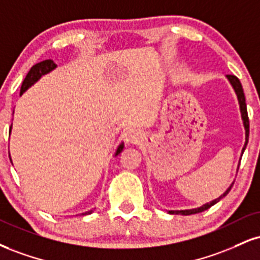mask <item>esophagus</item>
I'll return each instance as SVG.
<instances>
[{
    "label": "esophagus",
    "mask_w": 260,
    "mask_h": 260,
    "mask_svg": "<svg viewBox=\"0 0 260 260\" xmlns=\"http://www.w3.org/2000/svg\"><path fill=\"white\" fill-rule=\"evenodd\" d=\"M124 139L127 143H136L139 139V132L136 128H128L124 132Z\"/></svg>",
    "instance_id": "1"
}]
</instances>
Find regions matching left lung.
<instances>
[{
    "label": "left lung",
    "instance_id": "obj_1",
    "mask_svg": "<svg viewBox=\"0 0 260 260\" xmlns=\"http://www.w3.org/2000/svg\"><path fill=\"white\" fill-rule=\"evenodd\" d=\"M226 79L229 80L230 84H231V86H233V88H234V90H235V93H236V95H237V100H239L240 111H241V117H242L243 127H245V131H246V142H245V146H243V148H242V154H243V151H245V149H246V146H247V143H248V136H249V120H248V114H247V105H246L245 93H243L242 84H241L240 80L237 79L236 76H234V75H226ZM241 156H242V155H241ZM233 185H234V181H233V183H231V185L228 187L226 190H225V192L223 193V195H220L219 198L213 200V201L205 203V205H202L201 207L191 208V209H180V211H168V213H170V214L190 215V214L200 213V212L206 211V209H208L209 207H212V206L215 205V203L219 202L221 199L225 198V196H226L228 193H229V191L231 190V187H233Z\"/></svg>",
    "mask_w": 260,
    "mask_h": 260
}]
</instances>
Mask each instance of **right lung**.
I'll return each instance as SVG.
<instances>
[{
	"instance_id": "1",
	"label": "right lung",
	"mask_w": 260,
	"mask_h": 260,
	"mask_svg": "<svg viewBox=\"0 0 260 260\" xmlns=\"http://www.w3.org/2000/svg\"><path fill=\"white\" fill-rule=\"evenodd\" d=\"M57 68V64H55L54 61L51 60V59H48V60H43L41 62H37V64L34 65L32 68L30 69V71L27 73L26 77H25L23 83H21V88H20V95L23 94V93L25 92V90H27L30 88L31 86H32L34 83H36L37 81H39L41 77L43 76V75L51 73V71L54 70V69ZM12 131V124H11V129H9V133H11ZM124 145L123 143H121L120 145L117 146L116 149V152H115V156H117L120 152L123 150ZM11 158V157H9ZM93 212V209H90V211H87L84 212V213H82V215H87V214H90Z\"/></svg>"
}]
</instances>
